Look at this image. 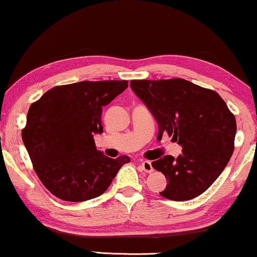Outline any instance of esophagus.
<instances>
[{"label": "esophagus", "instance_id": "esophagus-1", "mask_svg": "<svg viewBox=\"0 0 257 257\" xmlns=\"http://www.w3.org/2000/svg\"><path fill=\"white\" fill-rule=\"evenodd\" d=\"M141 168H143L144 172L146 173H152L153 172V166H152V163L150 161H144L141 163Z\"/></svg>", "mask_w": 257, "mask_h": 257}]
</instances>
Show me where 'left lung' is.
Wrapping results in <instances>:
<instances>
[{
  "label": "left lung",
  "instance_id": "left-lung-1",
  "mask_svg": "<svg viewBox=\"0 0 257 257\" xmlns=\"http://www.w3.org/2000/svg\"><path fill=\"white\" fill-rule=\"evenodd\" d=\"M131 88L158 121V138L168 133L183 148L177 159L152 162L168 182L160 195L177 202L202 195L233 154L234 114L218 92L183 79L132 80Z\"/></svg>",
  "mask_w": 257,
  "mask_h": 257
}]
</instances>
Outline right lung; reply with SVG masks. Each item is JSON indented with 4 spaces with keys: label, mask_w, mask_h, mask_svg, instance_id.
<instances>
[{
    "label": "right lung",
    "mask_w": 257,
    "mask_h": 257,
    "mask_svg": "<svg viewBox=\"0 0 257 257\" xmlns=\"http://www.w3.org/2000/svg\"><path fill=\"white\" fill-rule=\"evenodd\" d=\"M128 81H82L57 85L30 106L22 131L33 169L52 195L84 202L109 188L128 156L110 159L96 150L103 132L102 107L127 88Z\"/></svg>",
    "instance_id": "obj_1"
}]
</instances>
